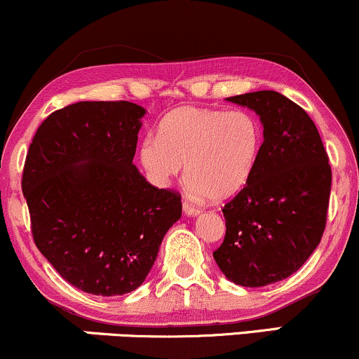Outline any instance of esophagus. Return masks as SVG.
Returning a JSON list of instances; mask_svg holds the SVG:
<instances>
[{
    "mask_svg": "<svg viewBox=\"0 0 359 359\" xmlns=\"http://www.w3.org/2000/svg\"><path fill=\"white\" fill-rule=\"evenodd\" d=\"M183 212L187 213L188 217H198V215L201 213V212H200V208H196L195 205L188 203V201H184V203H183Z\"/></svg>",
    "mask_w": 359,
    "mask_h": 359,
    "instance_id": "obj_1",
    "label": "esophagus"
}]
</instances>
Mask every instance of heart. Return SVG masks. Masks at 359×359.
<instances>
[{
  "mask_svg": "<svg viewBox=\"0 0 359 359\" xmlns=\"http://www.w3.org/2000/svg\"><path fill=\"white\" fill-rule=\"evenodd\" d=\"M262 142V126L252 114L184 105L163 117L158 139L142 141L139 161L158 184L170 183L184 164L193 195L222 201L247 187Z\"/></svg>",
  "mask_w": 359,
  "mask_h": 359,
  "instance_id": "heart-1",
  "label": "heart"
}]
</instances>
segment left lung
Returning <instances> with one entry per match:
<instances>
[{
  "label": "left lung",
  "mask_w": 359,
  "mask_h": 359,
  "mask_svg": "<svg viewBox=\"0 0 359 359\" xmlns=\"http://www.w3.org/2000/svg\"><path fill=\"white\" fill-rule=\"evenodd\" d=\"M264 128L247 187L223 206L225 240L213 252L225 277L243 287L287 279L319 245L326 226L331 166L307 112L273 90L229 97Z\"/></svg>",
  "instance_id": "1"
}]
</instances>
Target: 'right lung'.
I'll return each mask as SVG.
<instances>
[{
	"label": "right lung",
	"mask_w": 359,
	"mask_h": 359,
	"mask_svg": "<svg viewBox=\"0 0 359 359\" xmlns=\"http://www.w3.org/2000/svg\"><path fill=\"white\" fill-rule=\"evenodd\" d=\"M144 114L128 100L67 105L41 122L25 161L35 245L94 296L136 290L181 218L178 193L147 183L133 164Z\"/></svg>",
	"instance_id": "right-lung-1"
}]
</instances>
